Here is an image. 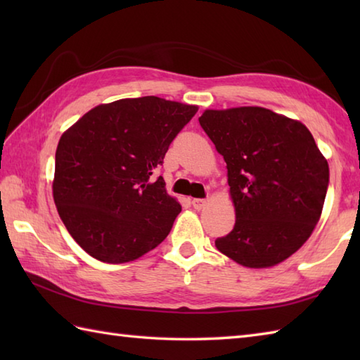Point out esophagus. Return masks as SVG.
<instances>
[{"label":"esophagus","instance_id":"1","mask_svg":"<svg viewBox=\"0 0 360 360\" xmlns=\"http://www.w3.org/2000/svg\"><path fill=\"white\" fill-rule=\"evenodd\" d=\"M192 204H193V207H195L196 210H201V209H204V205L207 204V201H205V200H200V198H196V200L192 201Z\"/></svg>","mask_w":360,"mask_h":360}]
</instances>
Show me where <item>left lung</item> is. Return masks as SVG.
<instances>
[{"label": "left lung", "instance_id": "1", "mask_svg": "<svg viewBox=\"0 0 360 360\" xmlns=\"http://www.w3.org/2000/svg\"><path fill=\"white\" fill-rule=\"evenodd\" d=\"M200 124L227 164L236 217L217 249L252 269L285 262L322 215L330 168L314 137L300 120L262 106L205 110Z\"/></svg>", "mask_w": 360, "mask_h": 360}]
</instances>
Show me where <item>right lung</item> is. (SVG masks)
<instances>
[{
    "mask_svg": "<svg viewBox=\"0 0 360 360\" xmlns=\"http://www.w3.org/2000/svg\"><path fill=\"white\" fill-rule=\"evenodd\" d=\"M196 105L156 96L94 106L62 134L52 196L68 232L103 263H128L159 246L181 204L156 168Z\"/></svg>",
    "mask_w": 360,
    "mask_h": 360,
    "instance_id": "1",
    "label": "right lung"
}]
</instances>
